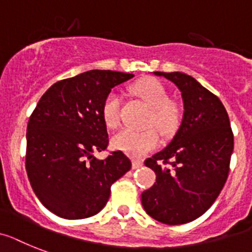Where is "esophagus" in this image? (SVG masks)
<instances>
[{
  "instance_id": "esophagus-1",
  "label": "esophagus",
  "mask_w": 252,
  "mask_h": 252,
  "mask_svg": "<svg viewBox=\"0 0 252 252\" xmlns=\"http://www.w3.org/2000/svg\"><path fill=\"white\" fill-rule=\"evenodd\" d=\"M143 165V162L141 160H133L132 161V168L133 169H138Z\"/></svg>"
}]
</instances>
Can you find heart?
I'll return each mask as SVG.
<instances>
[{
	"label": "heart",
	"instance_id": "heart-1",
	"mask_svg": "<svg viewBox=\"0 0 252 252\" xmlns=\"http://www.w3.org/2000/svg\"><path fill=\"white\" fill-rule=\"evenodd\" d=\"M134 96L151 107L147 124L155 126L162 134H169L177 128L179 123V110L174 103L169 102V94L164 84L154 78H146L132 86ZM122 98L119 94L110 92L102 103V119L109 128H116L120 123ZM158 143V137L154 129L133 130L122 129L111 138L114 149L124 151L134 158H141L152 151Z\"/></svg>",
	"mask_w": 252,
	"mask_h": 252
}]
</instances>
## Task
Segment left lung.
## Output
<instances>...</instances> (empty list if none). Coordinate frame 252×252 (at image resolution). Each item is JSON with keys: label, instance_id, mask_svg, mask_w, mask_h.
Here are the masks:
<instances>
[{"label": "left lung", "instance_id": "8db88e82", "mask_svg": "<svg viewBox=\"0 0 252 252\" xmlns=\"http://www.w3.org/2000/svg\"><path fill=\"white\" fill-rule=\"evenodd\" d=\"M178 87L183 118L165 149L147 158L155 185L141 194L146 213L169 225L189 223L214 204L228 178L233 133L221 101L185 73H161Z\"/></svg>", "mask_w": 252, "mask_h": 252}]
</instances>
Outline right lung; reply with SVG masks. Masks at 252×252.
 Here are the masks:
<instances>
[{"instance_id":"obj_1","label":"right lung","mask_w":252,"mask_h":252,"mask_svg":"<svg viewBox=\"0 0 252 252\" xmlns=\"http://www.w3.org/2000/svg\"><path fill=\"white\" fill-rule=\"evenodd\" d=\"M133 77L86 71L52 84L37 103L27 128L25 168L35 196L51 213L65 219L100 213L111 185L132 168L122 151L105 160L94 154L109 145L101 114L105 97Z\"/></svg>"}]
</instances>
